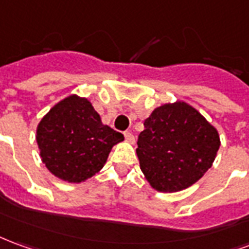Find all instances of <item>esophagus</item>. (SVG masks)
Returning a JSON list of instances; mask_svg holds the SVG:
<instances>
[{
    "label": "esophagus",
    "instance_id": "obj_1",
    "mask_svg": "<svg viewBox=\"0 0 249 249\" xmlns=\"http://www.w3.org/2000/svg\"><path fill=\"white\" fill-rule=\"evenodd\" d=\"M124 136H125V139H126V142H135V136H133V133H132L130 130H125Z\"/></svg>",
    "mask_w": 249,
    "mask_h": 249
}]
</instances>
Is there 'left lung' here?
Here are the masks:
<instances>
[{
    "instance_id": "8db88e82",
    "label": "left lung",
    "mask_w": 249,
    "mask_h": 249,
    "mask_svg": "<svg viewBox=\"0 0 249 249\" xmlns=\"http://www.w3.org/2000/svg\"><path fill=\"white\" fill-rule=\"evenodd\" d=\"M220 136L214 126L185 102L156 107L137 139L140 168L158 191L194 185L214 161Z\"/></svg>"
}]
</instances>
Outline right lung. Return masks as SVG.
<instances>
[{
  "instance_id": "add662e5",
  "label": "right lung",
  "mask_w": 249,
  "mask_h": 249,
  "mask_svg": "<svg viewBox=\"0 0 249 249\" xmlns=\"http://www.w3.org/2000/svg\"><path fill=\"white\" fill-rule=\"evenodd\" d=\"M36 140L47 168L58 178L79 183L100 171L124 136L102 124L86 98L71 95L43 117Z\"/></svg>"
}]
</instances>
